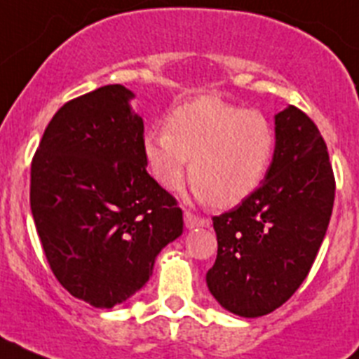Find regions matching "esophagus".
Returning <instances> with one entry per match:
<instances>
[{
	"instance_id": "esophagus-1",
	"label": "esophagus",
	"mask_w": 359,
	"mask_h": 359,
	"mask_svg": "<svg viewBox=\"0 0 359 359\" xmlns=\"http://www.w3.org/2000/svg\"><path fill=\"white\" fill-rule=\"evenodd\" d=\"M183 217H185V226L189 228V230H192V228H198V226H208V223H210L208 219L198 217V215L192 214V212H189V210L185 212V215H183Z\"/></svg>"
}]
</instances>
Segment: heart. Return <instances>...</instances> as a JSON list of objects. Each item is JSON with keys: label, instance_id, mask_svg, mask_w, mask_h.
I'll use <instances>...</instances> for the list:
<instances>
[{"label": "heart", "instance_id": "1", "mask_svg": "<svg viewBox=\"0 0 359 359\" xmlns=\"http://www.w3.org/2000/svg\"><path fill=\"white\" fill-rule=\"evenodd\" d=\"M275 149L277 135L264 113L208 95L177 106L165 129L144 136L145 163L165 190L182 187L190 160L194 196L221 208L236 207L262 185Z\"/></svg>", "mask_w": 359, "mask_h": 359}]
</instances>
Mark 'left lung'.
I'll return each mask as SVG.
<instances>
[{"mask_svg": "<svg viewBox=\"0 0 359 359\" xmlns=\"http://www.w3.org/2000/svg\"><path fill=\"white\" fill-rule=\"evenodd\" d=\"M277 149L262 185L212 217L217 259L207 286L226 311L268 315L300 287L315 262L334 203V174L315 122L290 106L275 115Z\"/></svg>", "mask_w": 359, "mask_h": 359, "instance_id": "1", "label": "left lung"}]
</instances>
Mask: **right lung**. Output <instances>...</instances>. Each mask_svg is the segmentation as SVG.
Returning a JSON list of instances; mask_svg holds the SVG:
<instances>
[{"mask_svg":"<svg viewBox=\"0 0 359 359\" xmlns=\"http://www.w3.org/2000/svg\"><path fill=\"white\" fill-rule=\"evenodd\" d=\"M133 91L102 86L73 98L32 160L30 208L65 290L111 309L145 286L158 253L183 233L176 199L149 176Z\"/></svg>","mask_w":359,"mask_h":359,"instance_id":"obj_1","label":"right lung"}]
</instances>
